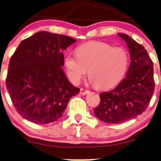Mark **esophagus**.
<instances>
[{"label": "esophagus", "mask_w": 161, "mask_h": 161, "mask_svg": "<svg viewBox=\"0 0 161 161\" xmlns=\"http://www.w3.org/2000/svg\"><path fill=\"white\" fill-rule=\"evenodd\" d=\"M89 92H90V91H89V90H85V89H83V88H81L80 89V92H79V93H80L81 95L84 96V95H86V94L89 93Z\"/></svg>", "instance_id": "obj_1"}]
</instances>
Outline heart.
Here are the masks:
<instances>
[{
  "label": "heart",
  "instance_id": "b5f03b06",
  "mask_svg": "<svg viewBox=\"0 0 161 161\" xmlns=\"http://www.w3.org/2000/svg\"><path fill=\"white\" fill-rule=\"evenodd\" d=\"M129 58L121 47H113L103 42H90L75 50V56L67 54L64 64L69 79L78 84L89 69L90 81L100 89L118 84L125 75Z\"/></svg>",
  "mask_w": 161,
  "mask_h": 161
}]
</instances>
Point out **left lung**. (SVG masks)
<instances>
[{
	"mask_svg": "<svg viewBox=\"0 0 161 161\" xmlns=\"http://www.w3.org/2000/svg\"><path fill=\"white\" fill-rule=\"evenodd\" d=\"M131 63L125 78L118 86L100 94V104L94 114L108 124H120L136 118L147 110L154 92L153 64L142 45L124 33Z\"/></svg>",
	"mask_w": 161,
	"mask_h": 161,
	"instance_id": "1",
	"label": "left lung"
}]
</instances>
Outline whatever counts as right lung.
Masks as SVG:
<instances>
[{"label": "right lung", "mask_w": 161, "mask_h": 161, "mask_svg": "<svg viewBox=\"0 0 161 161\" xmlns=\"http://www.w3.org/2000/svg\"><path fill=\"white\" fill-rule=\"evenodd\" d=\"M76 40L42 31L22 40L11 56L6 86L18 113L31 122L49 124L63 115L79 92L62 69V51Z\"/></svg>", "instance_id": "obj_1"}]
</instances>
